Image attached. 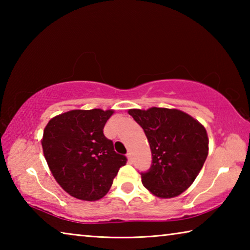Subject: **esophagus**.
I'll list each match as a JSON object with an SVG mask.
<instances>
[{
  "instance_id": "obj_1",
  "label": "esophagus",
  "mask_w": 250,
  "mask_h": 250,
  "mask_svg": "<svg viewBox=\"0 0 250 250\" xmlns=\"http://www.w3.org/2000/svg\"><path fill=\"white\" fill-rule=\"evenodd\" d=\"M126 156H128V160H129V162H132L133 158H132V153H131L130 151L128 152V153H126Z\"/></svg>"
}]
</instances>
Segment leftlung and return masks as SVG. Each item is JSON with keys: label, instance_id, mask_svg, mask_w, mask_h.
I'll list each match as a JSON object with an SVG mask.
<instances>
[{"label": "left lung", "instance_id": "left-lung-1", "mask_svg": "<svg viewBox=\"0 0 250 250\" xmlns=\"http://www.w3.org/2000/svg\"><path fill=\"white\" fill-rule=\"evenodd\" d=\"M129 115L149 141L152 163L141 172L142 183L155 196L180 195L196 179L208 154L204 126L177 109H131Z\"/></svg>", "mask_w": 250, "mask_h": 250}]
</instances>
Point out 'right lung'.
<instances>
[{"label":"right lung","mask_w":250,"mask_h":250,"mask_svg":"<svg viewBox=\"0 0 250 250\" xmlns=\"http://www.w3.org/2000/svg\"><path fill=\"white\" fill-rule=\"evenodd\" d=\"M113 110H71L46 125L42 146L55 180L69 195L97 201L111 188L126 158L104 137V126Z\"/></svg>","instance_id":"right-lung-1"}]
</instances>
